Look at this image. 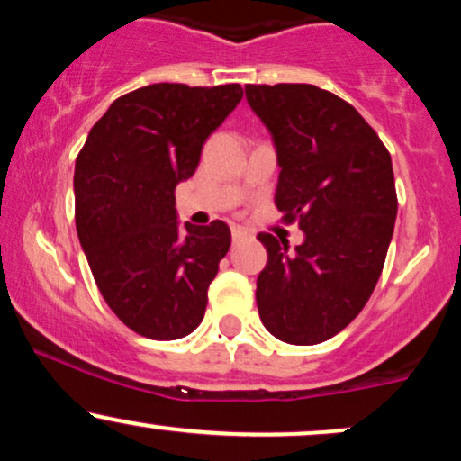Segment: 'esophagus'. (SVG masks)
I'll return each instance as SVG.
<instances>
[{
	"label": "esophagus",
	"mask_w": 461,
	"mask_h": 461,
	"mask_svg": "<svg viewBox=\"0 0 461 461\" xmlns=\"http://www.w3.org/2000/svg\"><path fill=\"white\" fill-rule=\"evenodd\" d=\"M249 234L245 230H240V227H234V230H231V240H234V245L236 242H240V240H245Z\"/></svg>",
	"instance_id": "34e87169"
}]
</instances>
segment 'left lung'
Listing matches in <instances>:
<instances>
[{
    "mask_svg": "<svg viewBox=\"0 0 461 461\" xmlns=\"http://www.w3.org/2000/svg\"><path fill=\"white\" fill-rule=\"evenodd\" d=\"M271 131L279 171L275 205L305 240L258 234L268 260L258 312L288 345H319L362 312L384 271L396 219L393 160L351 104L312 84H247Z\"/></svg>",
    "mask_w": 461,
    "mask_h": 461,
    "instance_id": "1",
    "label": "left lung"
}]
</instances>
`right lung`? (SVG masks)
<instances>
[{"label":"right lung","mask_w":461,"mask_h":461,"mask_svg":"<svg viewBox=\"0 0 461 461\" xmlns=\"http://www.w3.org/2000/svg\"><path fill=\"white\" fill-rule=\"evenodd\" d=\"M240 99V84H149L114 99L77 153L76 227L95 284L119 321L151 340L197 330L230 251L223 221L177 225L176 186Z\"/></svg>","instance_id":"obj_1"}]
</instances>
